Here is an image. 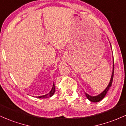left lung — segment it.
Wrapping results in <instances>:
<instances>
[{
	"label": "left lung",
	"instance_id": "left-lung-1",
	"mask_svg": "<svg viewBox=\"0 0 126 126\" xmlns=\"http://www.w3.org/2000/svg\"><path fill=\"white\" fill-rule=\"evenodd\" d=\"M110 47H111V45H110ZM114 57H113L112 72L111 78H110V82H109L108 85V86L106 87V88L101 93L99 94H98V95H97V96H90V95H89L87 93L85 92V96H86L87 97V99L90 100V101H91L92 102H100V100H102V99H103V98L105 97L106 93H107L108 92V90H110V87H111V85H112L113 77H114Z\"/></svg>",
	"mask_w": 126,
	"mask_h": 126
}]
</instances>
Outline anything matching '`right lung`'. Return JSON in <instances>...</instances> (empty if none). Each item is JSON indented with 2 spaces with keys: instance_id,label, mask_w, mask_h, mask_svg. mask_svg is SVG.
I'll use <instances>...</instances> for the list:
<instances>
[{
  "instance_id": "obj_1",
  "label": "right lung",
  "mask_w": 126,
  "mask_h": 126,
  "mask_svg": "<svg viewBox=\"0 0 126 126\" xmlns=\"http://www.w3.org/2000/svg\"><path fill=\"white\" fill-rule=\"evenodd\" d=\"M55 92H56V87H55V84L53 83V85H52V89L51 90V91L48 93V94L45 95H43V96H38L36 97L38 98H41V99H45V98H48L49 97H51L52 96H53Z\"/></svg>"
}]
</instances>
